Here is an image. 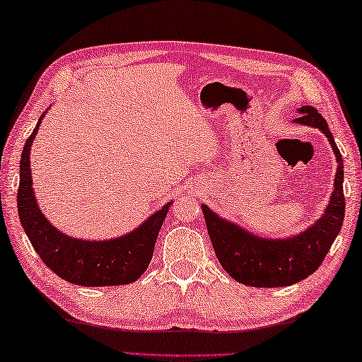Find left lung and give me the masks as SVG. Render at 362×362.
Listing matches in <instances>:
<instances>
[{"label": "left lung", "instance_id": "8db88e82", "mask_svg": "<svg viewBox=\"0 0 362 362\" xmlns=\"http://www.w3.org/2000/svg\"><path fill=\"white\" fill-rule=\"evenodd\" d=\"M300 125L319 128L327 136L335 152L337 168L335 189L330 204L316 224L292 239L274 240L255 237L235 224L221 220L209 206L202 205L206 229L223 269L237 282L252 287H286L306 279L313 274L339 235L345 216L343 194V158L332 136L327 122L311 105L298 109Z\"/></svg>", "mask_w": 362, "mask_h": 362}]
</instances>
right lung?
<instances>
[{"label": "right lung", "instance_id": "1", "mask_svg": "<svg viewBox=\"0 0 362 362\" xmlns=\"http://www.w3.org/2000/svg\"><path fill=\"white\" fill-rule=\"evenodd\" d=\"M21 156V181L17 191V211L28 240L43 263L59 277L85 287L125 286L134 282L147 269L158 230L170 204L141 224L138 229L114 240H81L62 234L40 211L32 189L30 147L41 118Z\"/></svg>", "mask_w": 362, "mask_h": 362}]
</instances>
